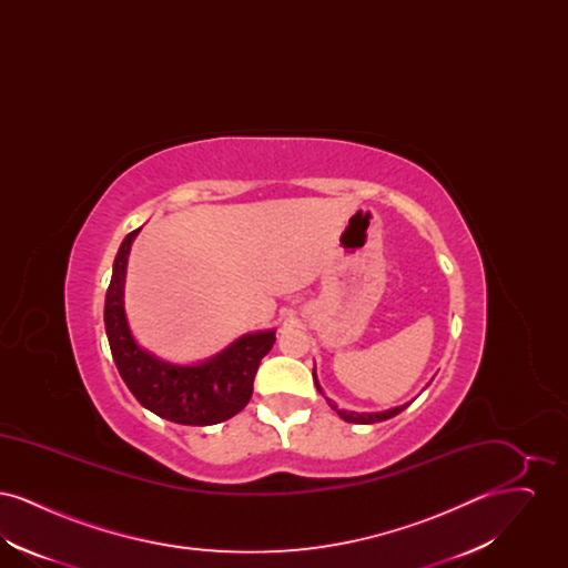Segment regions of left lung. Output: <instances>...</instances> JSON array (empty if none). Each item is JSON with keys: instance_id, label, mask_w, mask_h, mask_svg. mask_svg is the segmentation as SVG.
Instances as JSON below:
<instances>
[{"instance_id": "left-lung-1", "label": "left lung", "mask_w": 568, "mask_h": 568, "mask_svg": "<svg viewBox=\"0 0 568 568\" xmlns=\"http://www.w3.org/2000/svg\"><path fill=\"white\" fill-rule=\"evenodd\" d=\"M313 378H315V385H317V389H320V394H324V389H322V385H320V381L315 377V373H313ZM327 400V398H325ZM327 405L332 406L345 422H349V424H377V422H385V419H389V417H394V415H398L400 410H405V406H396V408H389V410H385V413H352V410H341L338 406L334 405L332 400H327Z\"/></svg>"}]
</instances>
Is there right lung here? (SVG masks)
I'll list each match as a JSON object with an SVG mask.
<instances>
[{
    "mask_svg": "<svg viewBox=\"0 0 568 568\" xmlns=\"http://www.w3.org/2000/svg\"><path fill=\"white\" fill-rule=\"evenodd\" d=\"M140 227L119 246L110 278L104 324L112 359L135 400L168 422L213 426L241 413L253 394L260 362L271 352L274 332L246 334L225 352L197 366H174L135 345L123 311V283L130 246Z\"/></svg>",
    "mask_w": 568,
    "mask_h": 568,
    "instance_id": "1",
    "label": "right lung"
}]
</instances>
